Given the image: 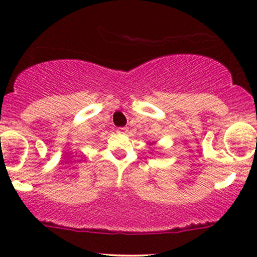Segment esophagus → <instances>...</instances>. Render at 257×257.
<instances>
[{
	"label": "esophagus",
	"mask_w": 257,
	"mask_h": 257,
	"mask_svg": "<svg viewBox=\"0 0 257 257\" xmlns=\"http://www.w3.org/2000/svg\"><path fill=\"white\" fill-rule=\"evenodd\" d=\"M126 131H128V129L124 128V126H122V128H118V132H120V133H125Z\"/></svg>",
	"instance_id": "obj_1"
}]
</instances>
